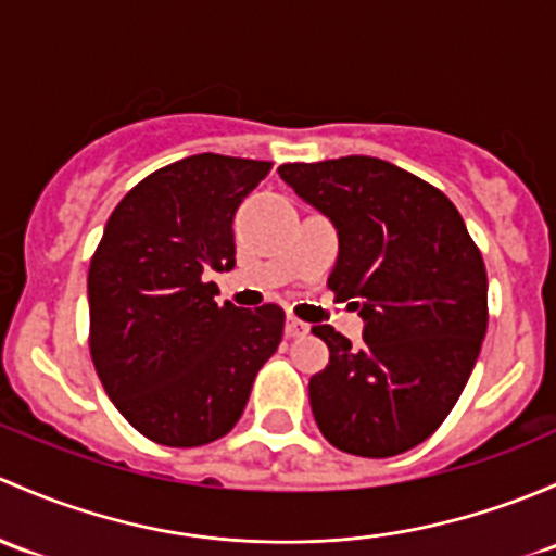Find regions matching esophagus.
I'll list each match as a JSON object with an SVG mask.
<instances>
[{"label":"esophagus","instance_id":"obj_1","mask_svg":"<svg viewBox=\"0 0 556 556\" xmlns=\"http://www.w3.org/2000/svg\"><path fill=\"white\" fill-rule=\"evenodd\" d=\"M307 329H311V326L305 324V320H300V318H286V337H302V334H307Z\"/></svg>","mask_w":556,"mask_h":556}]
</instances>
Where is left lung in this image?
Listing matches in <instances>:
<instances>
[{
  "label": "left lung",
  "instance_id": "1",
  "mask_svg": "<svg viewBox=\"0 0 556 556\" xmlns=\"http://www.w3.org/2000/svg\"><path fill=\"white\" fill-rule=\"evenodd\" d=\"M280 179L329 216V289L364 318V345L313 326L329 364L311 377L320 433L358 457L426 442L460 399L488 331V273L452 200L409 170L351 154L286 163Z\"/></svg>",
  "mask_w": 556,
  "mask_h": 556
}]
</instances>
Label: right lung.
<instances>
[{
  "mask_svg": "<svg viewBox=\"0 0 556 556\" xmlns=\"http://www.w3.org/2000/svg\"><path fill=\"white\" fill-rule=\"evenodd\" d=\"M265 160L192 154L154 170L109 216L90 260V356L119 415L165 447L216 442L243 415L283 311H243L211 270L236 267L232 216Z\"/></svg>",
  "mask_w": 556,
  "mask_h": 556,
  "instance_id": "right-lung-1",
  "label": "right lung"
}]
</instances>
